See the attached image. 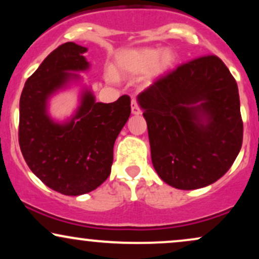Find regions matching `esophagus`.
<instances>
[{"label":"esophagus","instance_id":"1","mask_svg":"<svg viewBox=\"0 0 259 259\" xmlns=\"http://www.w3.org/2000/svg\"><path fill=\"white\" fill-rule=\"evenodd\" d=\"M132 112L134 114H140V113H141V108H140V106L138 105V101H136V99L132 100Z\"/></svg>","mask_w":259,"mask_h":259}]
</instances>
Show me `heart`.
I'll return each mask as SVG.
<instances>
[{
  "label": "heart",
  "instance_id": "b5f03b06",
  "mask_svg": "<svg viewBox=\"0 0 259 259\" xmlns=\"http://www.w3.org/2000/svg\"><path fill=\"white\" fill-rule=\"evenodd\" d=\"M175 62V55L170 50L160 52L154 47L127 50L118 55L117 69L123 75H138L146 73L151 68L153 76L165 73ZM108 78L114 80V74L108 73Z\"/></svg>",
  "mask_w": 259,
  "mask_h": 259
}]
</instances>
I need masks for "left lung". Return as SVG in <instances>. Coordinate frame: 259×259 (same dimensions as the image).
<instances>
[{
  "instance_id": "1",
  "label": "left lung",
  "mask_w": 259,
  "mask_h": 259,
  "mask_svg": "<svg viewBox=\"0 0 259 259\" xmlns=\"http://www.w3.org/2000/svg\"><path fill=\"white\" fill-rule=\"evenodd\" d=\"M138 99L153 167L164 183L200 189L230 169L241 150L243 123L236 80L218 56L160 74Z\"/></svg>"
}]
</instances>
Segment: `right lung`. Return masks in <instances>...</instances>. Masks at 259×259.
I'll return each instance as SVG.
<instances>
[{
	"label": "right lung",
	"instance_id": "right-lung-1",
	"mask_svg": "<svg viewBox=\"0 0 259 259\" xmlns=\"http://www.w3.org/2000/svg\"><path fill=\"white\" fill-rule=\"evenodd\" d=\"M86 47L65 42L44 59L26 80L19 101V146L26 164L45 185L68 196L88 194L111 174L113 146L129 119L130 97L95 102L85 92L75 117L64 125L46 114V101L72 74L89 63Z\"/></svg>",
	"mask_w": 259,
	"mask_h": 259
}]
</instances>
